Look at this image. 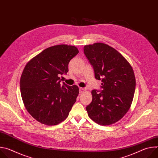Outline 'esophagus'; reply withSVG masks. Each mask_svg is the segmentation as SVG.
<instances>
[{
  "mask_svg": "<svg viewBox=\"0 0 158 158\" xmlns=\"http://www.w3.org/2000/svg\"><path fill=\"white\" fill-rule=\"evenodd\" d=\"M85 91H86V89L85 88H83V87H80L79 88V93H83Z\"/></svg>",
  "mask_w": 158,
  "mask_h": 158,
  "instance_id": "esophagus-1",
  "label": "esophagus"
}]
</instances>
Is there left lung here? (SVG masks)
<instances>
[{
	"mask_svg": "<svg viewBox=\"0 0 158 158\" xmlns=\"http://www.w3.org/2000/svg\"><path fill=\"white\" fill-rule=\"evenodd\" d=\"M93 65L96 79L101 80L99 93L92 91L93 100L86 107L89 117L98 124L107 126L119 121L132 102L136 79L128 61L115 49L98 42L84 47Z\"/></svg>",
	"mask_w": 158,
	"mask_h": 158,
	"instance_id": "8db88e82",
	"label": "left lung"
}]
</instances>
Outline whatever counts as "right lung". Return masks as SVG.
<instances>
[{
  "instance_id": "1",
  "label": "right lung",
  "mask_w": 158,
  "mask_h": 158,
  "mask_svg": "<svg viewBox=\"0 0 158 158\" xmlns=\"http://www.w3.org/2000/svg\"><path fill=\"white\" fill-rule=\"evenodd\" d=\"M78 53L75 46L57 45L42 51L25 66L20 94L27 110L38 122L54 126L68 116L79 87L61 84L60 76L68 72L69 62Z\"/></svg>"
}]
</instances>
